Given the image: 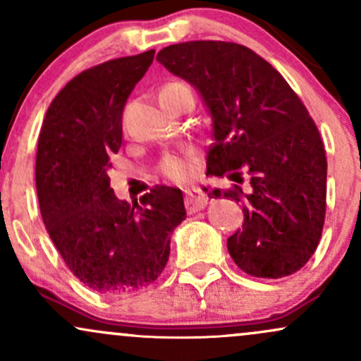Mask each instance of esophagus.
<instances>
[{
    "label": "esophagus",
    "instance_id": "34e87169",
    "mask_svg": "<svg viewBox=\"0 0 361 361\" xmlns=\"http://www.w3.org/2000/svg\"><path fill=\"white\" fill-rule=\"evenodd\" d=\"M185 205L188 212H197V210L205 209L207 204H209V197L202 192L200 188L197 186H192V188H186L185 190Z\"/></svg>",
    "mask_w": 361,
    "mask_h": 361
}]
</instances>
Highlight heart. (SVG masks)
<instances>
[{
    "mask_svg": "<svg viewBox=\"0 0 361 361\" xmlns=\"http://www.w3.org/2000/svg\"><path fill=\"white\" fill-rule=\"evenodd\" d=\"M185 88H188V86L180 81H175V82H168L166 86H163V90L161 91H178ZM159 169L164 176L169 178V180H175V181L186 180V178L192 175L193 171V156L190 154V152H186V154H168L161 159Z\"/></svg>",
    "mask_w": 361,
    "mask_h": 361,
    "instance_id": "b5f03b06",
    "label": "heart"
}]
</instances>
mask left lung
I'll return each mask as SVG.
<instances>
[{"label":"left lung","instance_id":"obj_1","mask_svg":"<svg viewBox=\"0 0 361 361\" xmlns=\"http://www.w3.org/2000/svg\"><path fill=\"white\" fill-rule=\"evenodd\" d=\"M156 59L204 98L214 139L207 175L239 183L209 193L243 205V229L227 239L231 258L258 279L299 271L321 239L327 176L324 146L304 103L244 45L193 40L164 47ZM244 176L250 192L240 188Z\"/></svg>","mask_w":361,"mask_h":361}]
</instances>
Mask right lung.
<instances>
[{
  "label": "right lung",
  "mask_w": 361,
  "mask_h": 361,
  "mask_svg": "<svg viewBox=\"0 0 361 361\" xmlns=\"http://www.w3.org/2000/svg\"><path fill=\"white\" fill-rule=\"evenodd\" d=\"M152 59L147 51L80 73L54 98L40 128L35 185L45 229L73 275L105 295L154 283L173 231L186 219L180 188L156 185L134 205L110 188L123 106Z\"/></svg>",
  "instance_id": "add662e5"
}]
</instances>
